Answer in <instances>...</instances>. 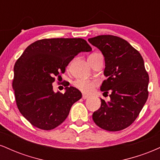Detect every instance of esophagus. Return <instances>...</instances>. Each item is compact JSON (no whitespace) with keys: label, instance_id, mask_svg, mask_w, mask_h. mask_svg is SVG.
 <instances>
[{"label":"esophagus","instance_id":"esophagus-1","mask_svg":"<svg viewBox=\"0 0 160 160\" xmlns=\"http://www.w3.org/2000/svg\"><path fill=\"white\" fill-rule=\"evenodd\" d=\"M82 99H84V100H85V99L89 98V96H88V95H82Z\"/></svg>","mask_w":160,"mask_h":160}]
</instances>
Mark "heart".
Here are the masks:
<instances>
[{
	"mask_svg": "<svg viewBox=\"0 0 160 160\" xmlns=\"http://www.w3.org/2000/svg\"><path fill=\"white\" fill-rule=\"evenodd\" d=\"M95 54V53H94ZM98 85V81L96 80H78L74 82L75 87L82 92L89 94L93 91L95 87Z\"/></svg>",
	"mask_w": 160,
	"mask_h": 160,
	"instance_id": "obj_1",
	"label": "heart"
}]
</instances>
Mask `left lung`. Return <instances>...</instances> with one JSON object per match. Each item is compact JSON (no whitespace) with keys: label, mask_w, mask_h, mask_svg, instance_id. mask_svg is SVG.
Instances as JSON below:
<instances>
[{"label":"left lung","mask_w":160,"mask_h":160,"mask_svg":"<svg viewBox=\"0 0 160 160\" xmlns=\"http://www.w3.org/2000/svg\"><path fill=\"white\" fill-rule=\"evenodd\" d=\"M88 40L104 57L107 79L101 91L111 92L110 102L101 98V107L93 113V121L107 131H120L135 120L148 98L149 76L144 59L138 51L119 37L99 35Z\"/></svg>","instance_id":"left-lung-1"}]
</instances>
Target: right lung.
<instances>
[{
    "label": "right lung",
    "mask_w": 160,
    "mask_h": 160,
    "mask_svg": "<svg viewBox=\"0 0 160 160\" xmlns=\"http://www.w3.org/2000/svg\"><path fill=\"white\" fill-rule=\"evenodd\" d=\"M90 51L82 38L39 40L25 49L14 65L12 89L18 109L31 124L51 130L65 121L82 94L73 86L55 92L52 82L75 56Z\"/></svg>",
    "instance_id": "right-lung-1"
}]
</instances>
